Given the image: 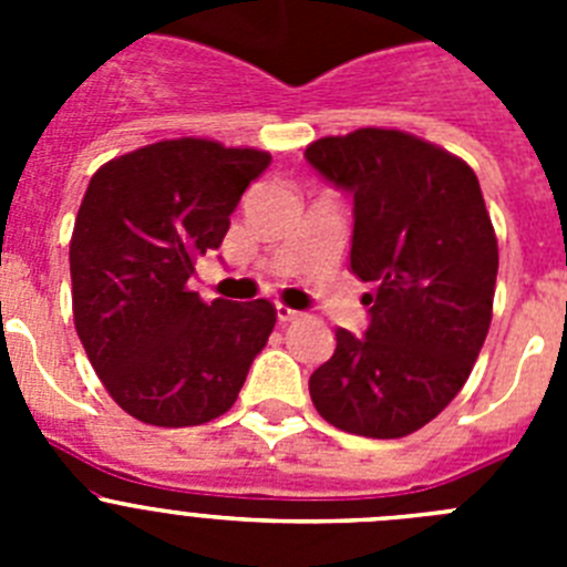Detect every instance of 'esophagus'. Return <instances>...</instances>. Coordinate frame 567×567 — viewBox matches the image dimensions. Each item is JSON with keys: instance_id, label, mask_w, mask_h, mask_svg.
Returning a JSON list of instances; mask_svg holds the SVG:
<instances>
[{"instance_id": "1", "label": "esophagus", "mask_w": 567, "mask_h": 567, "mask_svg": "<svg viewBox=\"0 0 567 567\" xmlns=\"http://www.w3.org/2000/svg\"><path fill=\"white\" fill-rule=\"evenodd\" d=\"M275 315H278V320L280 323H289V320H295L298 318V309H289V307H284V303H278V307H275Z\"/></svg>"}]
</instances>
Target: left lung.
Returning a JSON list of instances; mask_svg holds the SVG:
<instances>
[{"mask_svg": "<svg viewBox=\"0 0 567 567\" xmlns=\"http://www.w3.org/2000/svg\"><path fill=\"white\" fill-rule=\"evenodd\" d=\"M303 155L352 195L349 267L374 284L369 327L334 332L309 394L340 432L405 437L457 398L491 327L499 255L477 175L400 130L329 135Z\"/></svg>", "mask_w": 567, "mask_h": 567, "instance_id": "8db88e82", "label": "left lung"}]
</instances>
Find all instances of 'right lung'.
Returning <instances> with one entry per match:
<instances>
[{"label": "right lung", "mask_w": 567, "mask_h": 567, "mask_svg": "<svg viewBox=\"0 0 567 567\" xmlns=\"http://www.w3.org/2000/svg\"><path fill=\"white\" fill-rule=\"evenodd\" d=\"M260 150L173 138L104 164L70 240L73 320L110 398L164 429L229 412L275 327L269 300L189 292L195 258L221 247Z\"/></svg>", "instance_id": "right-lung-1"}]
</instances>
